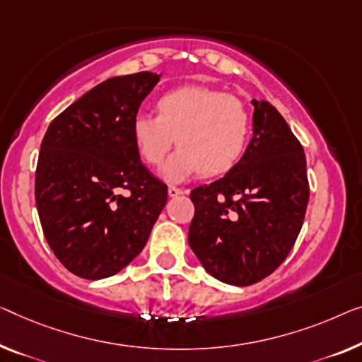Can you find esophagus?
I'll use <instances>...</instances> for the list:
<instances>
[{
    "label": "esophagus",
    "instance_id": "esophagus-1",
    "mask_svg": "<svg viewBox=\"0 0 362 362\" xmlns=\"http://www.w3.org/2000/svg\"><path fill=\"white\" fill-rule=\"evenodd\" d=\"M167 192H169V197H172V198L187 193V190H183V188H177V187H172V185L169 187V190H167Z\"/></svg>",
    "mask_w": 362,
    "mask_h": 362
}]
</instances>
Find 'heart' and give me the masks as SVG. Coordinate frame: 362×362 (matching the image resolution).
Listing matches in <instances>:
<instances>
[{"label":"heart","instance_id":"b5f03b06","mask_svg":"<svg viewBox=\"0 0 362 362\" xmlns=\"http://www.w3.org/2000/svg\"><path fill=\"white\" fill-rule=\"evenodd\" d=\"M158 115L138 113L132 139L144 163L163 164L175 141L179 149L164 165L163 175L180 182L202 170L203 175L229 172L244 156L250 136V115L234 95L204 86H182L163 94Z\"/></svg>","mask_w":362,"mask_h":362}]
</instances>
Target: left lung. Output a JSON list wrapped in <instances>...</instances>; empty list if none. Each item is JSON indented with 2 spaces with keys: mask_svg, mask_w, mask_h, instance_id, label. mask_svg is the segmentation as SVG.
Returning <instances> with one entry per match:
<instances>
[{
  "mask_svg": "<svg viewBox=\"0 0 362 362\" xmlns=\"http://www.w3.org/2000/svg\"><path fill=\"white\" fill-rule=\"evenodd\" d=\"M253 136L223 179L193 188L188 244L219 281L250 286L293 249L309 203L305 154L267 100H252Z\"/></svg>",
  "mask_w": 362,
  "mask_h": 362,
  "instance_id": "1",
  "label": "left lung"
}]
</instances>
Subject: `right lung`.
Here are the masks:
<instances>
[{
	"label": "right lung",
	"mask_w": 362,
	"mask_h": 362,
	"mask_svg": "<svg viewBox=\"0 0 362 362\" xmlns=\"http://www.w3.org/2000/svg\"><path fill=\"white\" fill-rule=\"evenodd\" d=\"M160 74L97 84L50 123L35 170V203L52 252L84 279L125 268L149 239L167 185L143 165L132 122Z\"/></svg>",
	"instance_id": "obj_1"
}]
</instances>
